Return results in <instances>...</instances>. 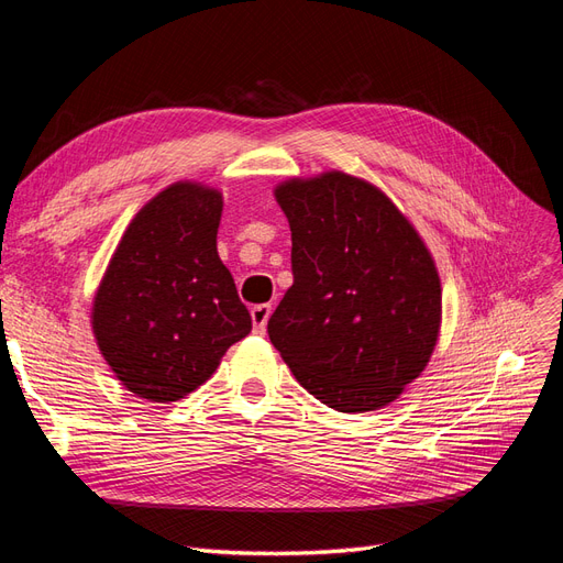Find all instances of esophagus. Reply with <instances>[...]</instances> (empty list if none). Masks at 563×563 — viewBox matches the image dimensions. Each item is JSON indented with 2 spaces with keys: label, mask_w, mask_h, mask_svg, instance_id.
Returning a JSON list of instances; mask_svg holds the SVG:
<instances>
[{
  "label": "esophagus",
  "mask_w": 563,
  "mask_h": 563,
  "mask_svg": "<svg viewBox=\"0 0 563 563\" xmlns=\"http://www.w3.org/2000/svg\"><path fill=\"white\" fill-rule=\"evenodd\" d=\"M272 314V305L263 302V305H255V308H251V319H253V331L263 335L265 329H267V319Z\"/></svg>",
  "instance_id": "1"
}]
</instances>
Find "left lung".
I'll list each match as a JSON object with an SVG mask.
<instances>
[{"instance_id":"left-lung-1","label":"left lung","mask_w":563,"mask_h":563,"mask_svg":"<svg viewBox=\"0 0 563 563\" xmlns=\"http://www.w3.org/2000/svg\"><path fill=\"white\" fill-rule=\"evenodd\" d=\"M294 286L267 321L296 380L340 413L395 401L428 366L441 327L430 249L380 187L343 172L288 178Z\"/></svg>"}]
</instances>
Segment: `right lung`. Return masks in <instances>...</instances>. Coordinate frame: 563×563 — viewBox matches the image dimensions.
<instances>
[{"label": "right lung", "instance_id": "1", "mask_svg": "<svg viewBox=\"0 0 563 563\" xmlns=\"http://www.w3.org/2000/svg\"><path fill=\"white\" fill-rule=\"evenodd\" d=\"M223 195L178 180L135 213L93 298L91 329L135 397L168 404L207 383L251 333V314L216 249Z\"/></svg>", "mask_w": 563, "mask_h": 563}]
</instances>
